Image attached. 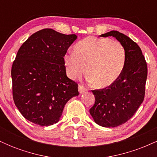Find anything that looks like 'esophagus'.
<instances>
[{
  "mask_svg": "<svg viewBox=\"0 0 157 157\" xmlns=\"http://www.w3.org/2000/svg\"><path fill=\"white\" fill-rule=\"evenodd\" d=\"M78 89H79V92H80V94H82V93H84L85 91H87V89H86L84 86H81V85H79Z\"/></svg>",
  "mask_w": 157,
  "mask_h": 157,
  "instance_id": "1",
  "label": "esophagus"
}]
</instances>
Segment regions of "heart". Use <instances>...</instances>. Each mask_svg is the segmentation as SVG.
<instances>
[{
    "mask_svg": "<svg viewBox=\"0 0 157 157\" xmlns=\"http://www.w3.org/2000/svg\"><path fill=\"white\" fill-rule=\"evenodd\" d=\"M74 51L63 57L66 73L72 80L80 78L86 68L88 80L95 87L105 88L117 80L125 68L126 51L120 41L87 37L75 45Z\"/></svg>",
    "mask_w": 157,
    "mask_h": 157,
    "instance_id": "1",
    "label": "heart"
}]
</instances>
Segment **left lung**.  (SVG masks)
I'll return each mask as SVG.
<instances>
[{"instance_id": "left-lung-1", "label": "left lung", "mask_w": 157, "mask_h": 157, "mask_svg": "<svg viewBox=\"0 0 157 157\" xmlns=\"http://www.w3.org/2000/svg\"><path fill=\"white\" fill-rule=\"evenodd\" d=\"M109 36H113L125 47V68L113 83L105 89L91 91L95 103L89 111L99 125L114 128L130 120L143 102L147 68L141 48L130 37L117 31L100 37Z\"/></svg>"}]
</instances>
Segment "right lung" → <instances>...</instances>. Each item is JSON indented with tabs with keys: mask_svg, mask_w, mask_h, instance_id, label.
I'll use <instances>...</instances> for the list:
<instances>
[{
	"mask_svg": "<svg viewBox=\"0 0 157 157\" xmlns=\"http://www.w3.org/2000/svg\"><path fill=\"white\" fill-rule=\"evenodd\" d=\"M77 37L44 29L20 47L11 71L12 95L29 121L40 126L57 123L66 102L79 95L78 85L66 76L63 61Z\"/></svg>",
	"mask_w": 157,
	"mask_h": 157,
	"instance_id": "obj_1",
	"label": "right lung"
}]
</instances>
